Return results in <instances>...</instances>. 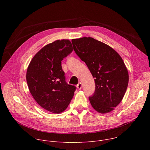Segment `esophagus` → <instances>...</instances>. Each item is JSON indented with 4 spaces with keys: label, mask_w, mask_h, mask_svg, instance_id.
<instances>
[{
    "label": "esophagus",
    "mask_w": 150,
    "mask_h": 150,
    "mask_svg": "<svg viewBox=\"0 0 150 150\" xmlns=\"http://www.w3.org/2000/svg\"><path fill=\"white\" fill-rule=\"evenodd\" d=\"M77 88L79 90H81V88H82V83L81 82H79L77 85Z\"/></svg>",
    "instance_id": "esophagus-1"
}]
</instances>
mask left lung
<instances>
[{
	"label": "left lung",
	"mask_w": 150,
	"mask_h": 150,
	"mask_svg": "<svg viewBox=\"0 0 150 150\" xmlns=\"http://www.w3.org/2000/svg\"><path fill=\"white\" fill-rule=\"evenodd\" d=\"M72 43L94 78L95 91L89 97L93 108L101 113L112 111L122 101L129 81L122 57L112 47L92 37L73 39Z\"/></svg>",
	"instance_id": "left-lung-1"
}]
</instances>
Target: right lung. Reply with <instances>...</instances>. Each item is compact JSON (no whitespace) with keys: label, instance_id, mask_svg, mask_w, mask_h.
<instances>
[{"label":"right lung","instance_id":"1","mask_svg":"<svg viewBox=\"0 0 150 150\" xmlns=\"http://www.w3.org/2000/svg\"><path fill=\"white\" fill-rule=\"evenodd\" d=\"M73 51L69 40H56L42 48L32 59L27 71L29 90L42 108L54 113L65 110L76 90L68 84L62 60Z\"/></svg>","mask_w":150,"mask_h":150}]
</instances>
